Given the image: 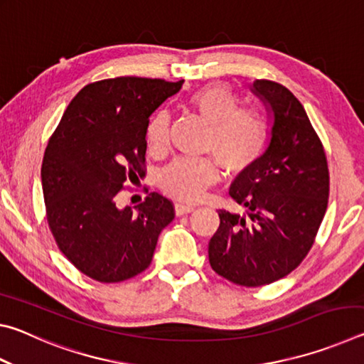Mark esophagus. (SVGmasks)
Masks as SVG:
<instances>
[{
	"instance_id": "34e87169",
	"label": "esophagus",
	"mask_w": 364,
	"mask_h": 364,
	"mask_svg": "<svg viewBox=\"0 0 364 364\" xmlns=\"http://www.w3.org/2000/svg\"><path fill=\"white\" fill-rule=\"evenodd\" d=\"M196 208V205H191V204H175V213L178 217H181V215H186L191 213Z\"/></svg>"
}]
</instances>
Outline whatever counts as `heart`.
Returning a JSON list of instances; mask_svg holds the SVG:
<instances>
[{
    "mask_svg": "<svg viewBox=\"0 0 364 364\" xmlns=\"http://www.w3.org/2000/svg\"><path fill=\"white\" fill-rule=\"evenodd\" d=\"M188 106L208 125L204 151L218 160L228 175H241L254 167L268 141V127L255 110L241 109L239 97L226 85H208L189 96ZM170 115L160 110L147 125L146 139L152 154L168 147ZM218 165L210 157L178 159L162 170L159 184L164 193L194 200L218 180Z\"/></svg>",
    "mask_w": 364,
    "mask_h": 364,
    "instance_id": "b5f03b06",
    "label": "heart"
}]
</instances>
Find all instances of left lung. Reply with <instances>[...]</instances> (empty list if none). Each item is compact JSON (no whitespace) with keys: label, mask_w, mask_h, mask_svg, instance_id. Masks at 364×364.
I'll return each instance as SVG.
<instances>
[{"label":"left lung","mask_w":364,"mask_h":364,"mask_svg":"<svg viewBox=\"0 0 364 364\" xmlns=\"http://www.w3.org/2000/svg\"><path fill=\"white\" fill-rule=\"evenodd\" d=\"M250 91L267 107L269 141L232 181L230 196L245 213L218 212L208 262L234 284L258 287L284 278L311 249L328 207L329 171L297 97L269 80H255Z\"/></svg>","instance_id":"obj_1"}]
</instances>
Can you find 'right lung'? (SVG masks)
Wrapping results in <instances>:
<instances>
[{
  "instance_id": "obj_1",
  "label": "right lung",
  "mask_w": 364,
  "mask_h": 364,
  "mask_svg": "<svg viewBox=\"0 0 364 364\" xmlns=\"http://www.w3.org/2000/svg\"><path fill=\"white\" fill-rule=\"evenodd\" d=\"M181 82L117 77L86 85L49 139L41 165L48 223L73 267L100 282L130 279L149 267L173 204L151 193L120 208L117 194L144 175L151 115Z\"/></svg>"
}]
</instances>
